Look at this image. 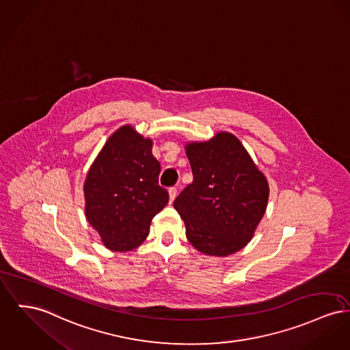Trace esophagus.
Segmentation results:
<instances>
[{
  "mask_svg": "<svg viewBox=\"0 0 350 350\" xmlns=\"http://www.w3.org/2000/svg\"><path fill=\"white\" fill-rule=\"evenodd\" d=\"M176 196H177V187H176V186L169 187V197H170V202H173V201H174Z\"/></svg>",
  "mask_w": 350,
  "mask_h": 350,
  "instance_id": "esophagus-1",
  "label": "esophagus"
}]
</instances>
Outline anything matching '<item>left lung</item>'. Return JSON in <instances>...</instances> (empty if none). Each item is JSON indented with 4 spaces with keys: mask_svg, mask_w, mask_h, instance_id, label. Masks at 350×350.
<instances>
[{
    "mask_svg": "<svg viewBox=\"0 0 350 350\" xmlns=\"http://www.w3.org/2000/svg\"><path fill=\"white\" fill-rule=\"evenodd\" d=\"M193 183L173 206L184 219L186 237L198 251L226 256L251 241L268 201L266 177L231 133L186 146Z\"/></svg>",
    "mask_w": 350,
    "mask_h": 350,
    "instance_id": "left-lung-1",
    "label": "left lung"
}]
</instances>
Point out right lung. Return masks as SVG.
Segmentation results:
<instances>
[{"mask_svg":"<svg viewBox=\"0 0 350 350\" xmlns=\"http://www.w3.org/2000/svg\"><path fill=\"white\" fill-rule=\"evenodd\" d=\"M161 165L152 154V142L125 125L105 143L85 183V217L112 251L140 246L153 217L169 201L159 185Z\"/></svg>","mask_w":350,"mask_h":350,"instance_id":"add662e5","label":"right lung"}]
</instances>
